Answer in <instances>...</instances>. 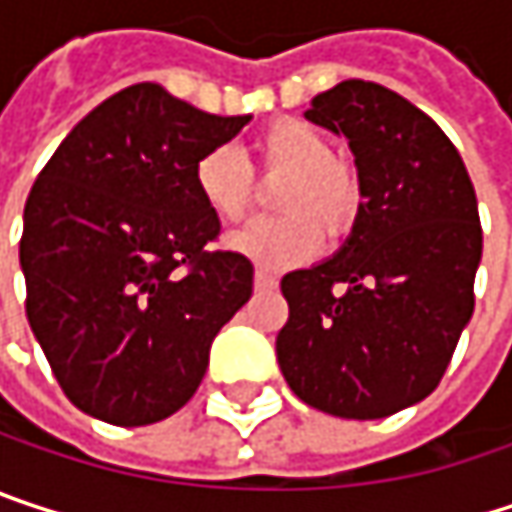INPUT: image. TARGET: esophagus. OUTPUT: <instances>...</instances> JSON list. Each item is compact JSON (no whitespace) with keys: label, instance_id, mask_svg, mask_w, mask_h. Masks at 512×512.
I'll list each match as a JSON object with an SVG mask.
<instances>
[{"label":"esophagus","instance_id":"1","mask_svg":"<svg viewBox=\"0 0 512 512\" xmlns=\"http://www.w3.org/2000/svg\"><path fill=\"white\" fill-rule=\"evenodd\" d=\"M278 287V278L266 269H257L255 272V290H275Z\"/></svg>","mask_w":512,"mask_h":512}]
</instances>
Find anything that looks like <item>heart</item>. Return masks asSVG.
Returning <instances> with one entry per match:
<instances>
[{
  "mask_svg": "<svg viewBox=\"0 0 512 512\" xmlns=\"http://www.w3.org/2000/svg\"><path fill=\"white\" fill-rule=\"evenodd\" d=\"M255 174L272 189V210L234 234L228 246L263 269H287L320 252L323 234L338 240L356 228L364 189L356 165L332 154L326 133L299 118L266 124L252 142V165L234 148H210L192 162V189L201 207L222 225H237L255 204Z\"/></svg>",
  "mask_w": 512,
  "mask_h": 512,
  "instance_id": "heart-1",
  "label": "heart"
}]
</instances>
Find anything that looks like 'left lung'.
Listing matches in <instances>:
<instances>
[{
    "instance_id": "left-lung-1",
    "label": "left lung",
    "mask_w": 512,
    "mask_h": 512,
    "mask_svg": "<svg viewBox=\"0 0 512 512\" xmlns=\"http://www.w3.org/2000/svg\"><path fill=\"white\" fill-rule=\"evenodd\" d=\"M305 118L350 139L364 204L338 255L281 278L275 353L302 403L373 421L433 394L451 364L474 311L477 198L442 127L385 85L347 79Z\"/></svg>"
}]
</instances>
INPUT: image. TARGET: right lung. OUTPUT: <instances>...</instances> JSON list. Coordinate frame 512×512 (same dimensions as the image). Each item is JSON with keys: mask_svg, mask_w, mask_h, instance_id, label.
Instances as JSON below:
<instances>
[{"mask_svg": "<svg viewBox=\"0 0 512 512\" xmlns=\"http://www.w3.org/2000/svg\"><path fill=\"white\" fill-rule=\"evenodd\" d=\"M246 124L139 82L88 112L41 168L20 240L26 317L85 415L115 427L174 415L249 302L252 260L213 249L222 228L192 189V162Z\"/></svg>", "mask_w": 512, "mask_h": 512, "instance_id": "right-lung-1", "label": "right lung"}]
</instances>
